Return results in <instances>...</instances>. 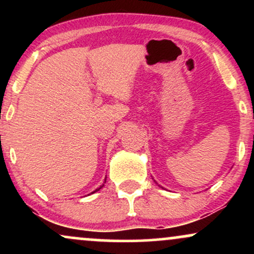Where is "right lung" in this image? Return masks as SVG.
Instances as JSON below:
<instances>
[{"instance_id":"add662e5","label":"right lung","mask_w":254,"mask_h":254,"mask_svg":"<svg viewBox=\"0 0 254 254\" xmlns=\"http://www.w3.org/2000/svg\"><path fill=\"white\" fill-rule=\"evenodd\" d=\"M105 180H106V179H105ZM105 183H106V182H105ZM103 186H104V184H103V185H101V186H100V188H98V189H97V190H95V191H93V192H92V193H94V192H97V191H99V190H100V189H101V188H103Z\"/></svg>"}]
</instances>
